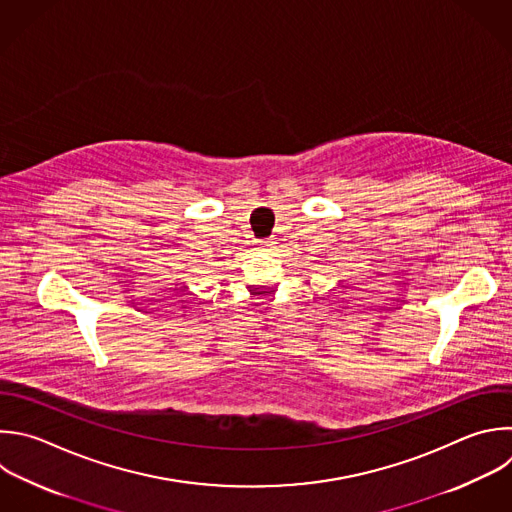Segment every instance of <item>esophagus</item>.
Returning <instances> with one entry per match:
<instances>
[{"label":"esophagus","instance_id":"esophagus-1","mask_svg":"<svg viewBox=\"0 0 512 512\" xmlns=\"http://www.w3.org/2000/svg\"><path fill=\"white\" fill-rule=\"evenodd\" d=\"M273 245H275V241H273V239H263V241H257V247H259L261 251H271V249H273Z\"/></svg>","mask_w":512,"mask_h":512}]
</instances>
